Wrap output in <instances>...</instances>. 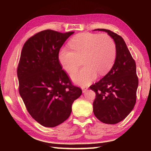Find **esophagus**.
I'll return each mask as SVG.
<instances>
[{"mask_svg":"<svg viewBox=\"0 0 151 151\" xmlns=\"http://www.w3.org/2000/svg\"><path fill=\"white\" fill-rule=\"evenodd\" d=\"M87 89H88L87 86H82V91H83V93H85V92H86V91H87Z\"/></svg>","mask_w":151,"mask_h":151,"instance_id":"34e87169","label":"esophagus"}]
</instances>
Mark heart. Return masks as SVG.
<instances>
[{
  "label": "heart",
  "mask_w": 151,
  "mask_h": 151,
  "mask_svg": "<svg viewBox=\"0 0 151 151\" xmlns=\"http://www.w3.org/2000/svg\"><path fill=\"white\" fill-rule=\"evenodd\" d=\"M72 51L67 47L61 48L58 60L64 70L72 73L80 65L83 58L85 65L71 75L76 83L86 85L99 76L106 75L113 66L116 56L114 40L106 34L84 32L74 37L69 42Z\"/></svg>",
  "instance_id": "heart-1"
}]
</instances>
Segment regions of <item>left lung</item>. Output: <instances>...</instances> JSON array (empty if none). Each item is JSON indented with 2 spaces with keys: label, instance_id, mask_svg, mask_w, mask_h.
I'll return each mask as SVG.
<instances>
[{
  "label": "left lung",
  "instance_id": "obj_1",
  "mask_svg": "<svg viewBox=\"0 0 151 151\" xmlns=\"http://www.w3.org/2000/svg\"><path fill=\"white\" fill-rule=\"evenodd\" d=\"M94 30L106 32L114 40L116 56L111 70L90 86L96 93L93 112L104 123L116 124L129 115L136 103L139 85L136 63L121 36L106 29Z\"/></svg>",
  "mask_w": 151,
  "mask_h": 151
}]
</instances>
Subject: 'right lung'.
I'll return each instance as SVG.
<instances>
[{"label": "right lung", "instance_id": "1", "mask_svg": "<svg viewBox=\"0 0 151 151\" xmlns=\"http://www.w3.org/2000/svg\"><path fill=\"white\" fill-rule=\"evenodd\" d=\"M73 33L42 30L27 40L20 54L17 68L20 95L32 118L46 127L65 121L74 101L82 94L58 60L60 48Z\"/></svg>", "mask_w": 151, "mask_h": 151}]
</instances>
